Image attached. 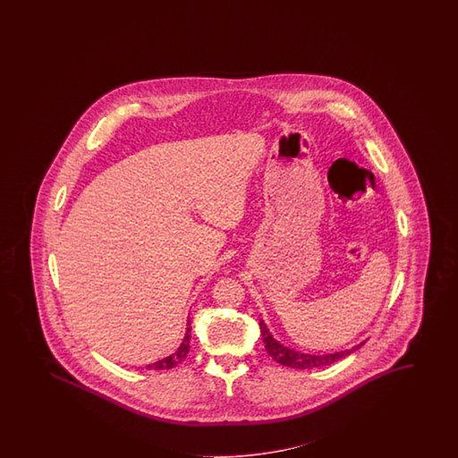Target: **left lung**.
Returning <instances> with one entry per match:
<instances>
[{
    "label": "left lung",
    "mask_w": 458,
    "mask_h": 458,
    "mask_svg": "<svg viewBox=\"0 0 458 458\" xmlns=\"http://www.w3.org/2000/svg\"><path fill=\"white\" fill-rule=\"evenodd\" d=\"M259 326H260V333H262V339H264L265 349H267L268 356L280 362L282 366L293 368V369H312V368L333 364L335 360H343L349 354H352L354 351H358L364 344V343H360L358 346H352L351 349L339 351V352H331V354H307V352L295 351V349L278 343L277 339L268 331L264 319H260Z\"/></svg>",
    "instance_id": "1"
}]
</instances>
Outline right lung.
<instances>
[{
	"mask_svg": "<svg viewBox=\"0 0 458 458\" xmlns=\"http://www.w3.org/2000/svg\"><path fill=\"white\" fill-rule=\"evenodd\" d=\"M190 341H191V320L188 318L186 334L182 337V343H181L180 347L173 354H169V356L163 358V360H156L153 364H148L146 368L148 369H154V371H161V369H171V368L178 366L181 360H186V356L190 352Z\"/></svg>",
	"mask_w": 458,
	"mask_h": 458,
	"instance_id": "right-lung-1",
	"label": "right lung"
}]
</instances>
